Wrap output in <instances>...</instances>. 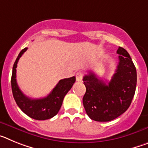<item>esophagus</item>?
I'll list each match as a JSON object with an SVG mask.
<instances>
[{
    "mask_svg": "<svg viewBox=\"0 0 148 148\" xmlns=\"http://www.w3.org/2000/svg\"><path fill=\"white\" fill-rule=\"evenodd\" d=\"M75 78H76V81L78 82H82L83 79V74L81 72H78L75 75Z\"/></svg>",
    "mask_w": 148,
    "mask_h": 148,
    "instance_id": "esophagus-1",
    "label": "esophagus"
}]
</instances>
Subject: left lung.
Here are the masks:
<instances>
[{"label": "left lung", "mask_w": 148, "mask_h": 148, "mask_svg": "<svg viewBox=\"0 0 148 148\" xmlns=\"http://www.w3.org/2000/svg\"><path fill=\"white\" fill-rule=\"evenodd\" d=\"M119 64L111 80L106 84L92 72L83 78L86 92L83 104L87 116L96 121H110L130 107L136 87L134 64L126 49L119 47Z\"/></svg>", "instance_id": "left-lung-1"}]
</instances>
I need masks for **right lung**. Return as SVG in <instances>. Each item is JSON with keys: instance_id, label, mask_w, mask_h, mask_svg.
<instances>
[{"instance_id": "add662e5", "label": "right lung", "mask_w": 148, "mask_h": 148, "mask_svg": "<svg viewBox=\"0 0 148 148\" xmlns=\"http://www.w3.org/2000/svg\"><path fill=\"white\" fill-rule=\"evenodd\" d=\"M27 49V48L26 47L21 51L13 65L11 78L13 97L20 109L30 118L36 120L49 119L58 113L62 105L64 98L75 83V77L60 80L47 97L37 99L27 97L20 90L16 81V68L18 60Z\"/></svg>"}]
</instances>
